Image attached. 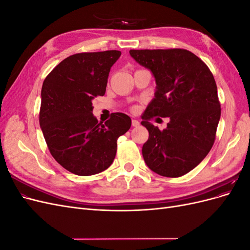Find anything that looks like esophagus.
Instances as JSON below:
<instances>
[{"instance_id": "1", "label": "esophagus", "mask_w": 250, "mask_h": 250, "mask_svg": "<svg viewBox=\"0 0 250 250\" xmlns=\"http://www.w3.org/2000/svg\"><path fill=\"white\" fill-rule=\"evenodd\" d=\"M131 124H132V126H133V127H138V126H140V122H139L138 120H132Z\"/></svg>"}]
</instances>
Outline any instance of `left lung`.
I'll return each instance as SVG.
<instances>
[{
	"label": "left lung",
	"mask_w": 250,
	"mask_h": 250,
	"mask_svg": "<svg viewBox=\"0 0 250 250\" xmlns=\"http://www.w3.org/2000/svg\"><path fill=\"white\" fill-rule=\"evenodd\" d=\"M131 57L152 72L153 100L142 117L149 131L142 153L146 165L166 177L193 170L214 145L221 107L216 81L208 66L185 49L130 50ZM155 116L170 117L164 131L149 123Z\"/></svg>",
	"instance_id": "left-lung-1"
}]
</instances>
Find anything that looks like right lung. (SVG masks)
<instances>
[{
    "label": "right lung",
    "instance_id": "1",
    "mask_svg": "<svg viewBox=\"0 0 250 250\" xmlns=\"http://www.w3.org/2000/svg\"><path fill=\"white\" fill-rule=\"evenodd\" d=\"M121 52L77 53L53 69L42 87L40 125L50 153L71 173L88 176L106 170L115 160L117 140L131 126L125 113L106 122L93 115L92 100L106 90L110 67Z\"/></svg>",
    "mask_w": 250,
    "mask_h": 250
}]
</instances>
